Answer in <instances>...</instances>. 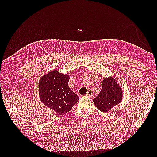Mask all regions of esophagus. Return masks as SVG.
<instances>
[{"mask_svg":"<svg viewBox=\"0 0 157 157\" xmlns=\"http://www.w3.org/2000/svg\"><path fill=\"white\" fill-rule=\"evenodd\" d=\"M86 96H87L88 97H90V98L92 97V91L91 90H89L88 92L86 93Z\"/></svg>","mask_w":157,"mask_h":157,"instance_id":"1","label":"esophagus"}]
</instances>
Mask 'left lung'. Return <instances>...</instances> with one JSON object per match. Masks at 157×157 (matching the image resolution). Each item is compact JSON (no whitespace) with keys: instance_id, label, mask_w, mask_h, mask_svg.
<instances>
[{"instance_id":"8db88e82","label":"left lung","mask_w":157,"mask_h":157,"mask_svg":"<svg viewBox=\"0 0 157 157\" xmlns=\"http://www.w3.org/2000/svg\"><path fill=\"white\" fill-rule=\"evenodd\" d=\"M123 95L122 88L117 80L110 76L103 79L101 91L93 99V102L100 111L106 113L122 101Z\"/></svg>"}]
</instances>
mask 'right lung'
<instances>
[{
	"instance_id": "add662e5",
	"label": "right lung",
	"mask_w": 157,
	"mask_h": 157,
	"mask_svg": "<svg viewBox=\"0 0 157 157\" xmlns=\"http://www.w3.org/2000/svg\"><path fill=\"white\" fill-rule=\"evenodd\" d=\"M69 78L68 74L55 69L43 75L39 81L40 100L56 114H66L79 99L69 87Z\"/></svg>"
}]
</instances>
